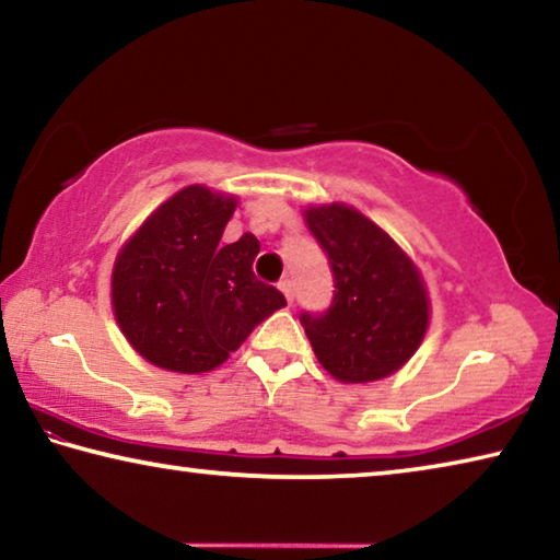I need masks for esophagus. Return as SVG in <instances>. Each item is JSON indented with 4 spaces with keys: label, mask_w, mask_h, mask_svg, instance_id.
<instances>
[{
    "label": "esophagus",
    "mask_w": 560,
    "mask_h": 560,
    "mask_svg": "<svg viewBox=\"0 0 560 560\" xmlns=\"http://www.w3.org/2000/svg\"><path fill=\"white\" fill-rule=\"evenodd\" d=\"M279 289H281L283 296H287V301L291 303L293 301V283H291V279H281L279 281Z\"/></svg>",
    "instance_id": "1"
}]
</instances>
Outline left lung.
Wrapping results in <instances>:
<instances>
[{
    "label": "left lung",
    "instance_id": "1",
    "mask_svg": "<svg viewBox=\"0 0 560 560\" xmlns=\"http://www.w3.org/2000/svg\"><path fill=\"white\" fill-rule=\"evenodd\" d=\"M306 224L326 252L336 287L324 314H301L318 363L343 383L393 375L420 348L430 324L420 271L353 207H308Z\"/></svg>",
    "mask_w": 560,
    "mask_h": 560
}]
</instances>
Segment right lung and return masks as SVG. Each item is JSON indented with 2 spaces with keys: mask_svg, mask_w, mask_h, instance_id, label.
I'll use <instances>...</instances> for the list:
<instances>
[{
  "mask_svg": "<svg viewBox=\"0 0 560 560\" xmlns=\"http://www.w3.org/2000/svg\"><path fill=\"white\" fill-rule=\"evenodd\" d=\"M236 200L189 185L148 217L113 267L110 299L128 343L158 368L207 373L240 348L254 326L287 306L254 277L259 240L222 232Z\"/></svg>",
  "mask_w": 560,
  "mask_h": 560,
  "instance_id": "obj_1",
  "label": "right lung"
}]
</instances>
